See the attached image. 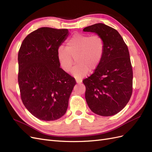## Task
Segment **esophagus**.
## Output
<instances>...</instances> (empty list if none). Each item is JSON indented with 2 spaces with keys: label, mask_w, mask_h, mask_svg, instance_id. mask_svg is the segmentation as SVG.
<instances>
[{
  "label": "esophagus",
  "mask_w": 152,
  "mask_h": 152,
  "mask_svg": "<svg viewBox=\"0 0 152 152\" xmlns=\"http://www.w3.org/2000/svg\"><path fill=\"white\" fill-rule=\"evenodd\" d=\"M76 82L77 84H81L82 83V80H78V79H77L76 80Z\"/></svg>",
  "instance_id": "1"
}]
</instances>
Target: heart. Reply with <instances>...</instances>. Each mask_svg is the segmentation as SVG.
<instances>
[{
    "label": "heart",
    "mask_w": 152,
    "mask_h": 152,
    "mask_svg": "<svg viewBox=\"0 0 152 152\" xmlns=\"http://www.w3.org/2000/svg\"><path fill=\"white\" fill-rule=\"evenodd\" d=\"M104 40L99 35H89L81 33L75 34L66 43V48L59 46L57 57L61 68L69 72L73 63H77L72 71V75L80 79L89 71L93 72L102 61L104 52Z\"/></svg>",
    "instance_id": "b5f03b06"
}]
</instances>
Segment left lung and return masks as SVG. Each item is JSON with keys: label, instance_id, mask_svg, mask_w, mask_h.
<instances>
[{"label": "left lung", "instance_id": "left-lung-1", "mask_svg": "<svg viewBox=\"0 0 152 152\" xmlns=\"http://www.w3.org/2000/svg\"><path fill=\"white\" fill-rule=\"evenodd\" d=\"M104 40L102 61L93 74L83 80L87 105L94 113L108 117L126 107L132 92V69L127 45L118 32L103 23L87 26Z\"/></svg>", "mask_w": 152, "mask_h": 152}]
</instances>
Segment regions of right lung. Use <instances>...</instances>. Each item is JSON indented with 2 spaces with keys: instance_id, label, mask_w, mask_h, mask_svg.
<instances>
[{
  "instance_id": "1",
  "label": "right lung",
  "mask_w": 152,
  "mask_h": 152,
  "mask_svg": "<svg viewBox=\"0 0 152 152\" xmlns=\"http://www.w3.org/2000/svg\"><path fill=\"white\" fill-rule=\"evenodd\" d=\"M69 35L68 29L42 27L26 37L18 53V84L26 108L45 121H56L65 114L76 84L60 65L58 48Z\"/></svg>"
}]
</instances>
